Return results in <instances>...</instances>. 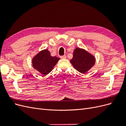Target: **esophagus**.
Returning <instances> with one entry per match:
<instances>
[{"label": "esophagus", "instance_id": "obj_1", "mask_svg": "<svg viewBox=\"0 0 126 126\" xmlns=\"http://www.w3.org/2000/svg\"><path fill=\"white\" fill-rule=\"evenodd\" d=\"M60 58L62 59H66V55H63V56H60Z\"/></svg>", "mask_w": 126, "mask_h": 126}]
</instances>
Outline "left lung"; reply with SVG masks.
Returning a JSON list of instances; mask_svg holds the SVG:
<instances>
[{
  "label": "left lung",
  "mask_w": 126,
  "mask_h": 126,
  "mask_svg": "<svg viewBox=\"0 0 126 126\" xmlns=\"http://www.w3.org/2000/svg\"><path fill=\"white\" fill-rule=\"evenodd\" d=\"M73 54L70 63L75 69L82 74L88 71L94 64V57L82 49L76 48Z\"/></svg>",
  "instance_id": "1"
}]
</instances>
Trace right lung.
Segmentation results:
<instances>
[{"mask_svg":"<svg viewBox=\"0 0 126 126\" xmlns=\"http://www.w3.org/2000/svg\"><path fill=\"white\" fill-rule=\"evenodd\" d=\"M60 58L50 56L49 51L45 49L33 57L32 61L34 69L43 75H47L52 69Z\"/></svg>","mask_w":126,"mask_h":126,"instance_id":"1","label":"right lung"}]
</instances>
